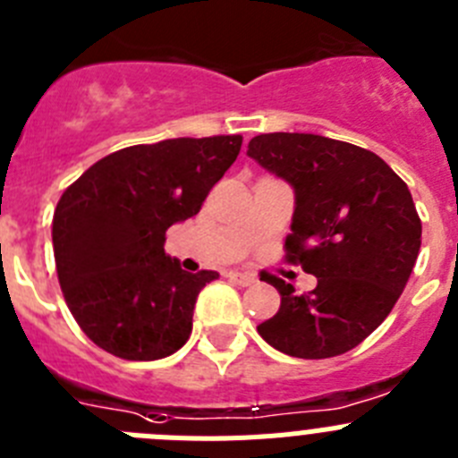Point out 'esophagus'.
<instances>
[{
  "label": "esophagus",
  "instance_id": "esophagus-1",
  "mask_svg": "<svg viewBox=\"0 0 458 458\" xmlns=\"http://www.w3.org/2000/svg\"><path fill=\"white\" fill-rule=\"evenodd\" d=\"M226 276H229V281L238 284V286H251V284H257V275H254V272L232 270Z\"/></svg>",
  "mask_w": 458,
  "mask_h": 458
}]
</instances>
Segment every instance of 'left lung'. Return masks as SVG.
Returning <instances> with one entry per match:
<instances>
[{
    "mask_svg": "<svg viewBox=\"0 0 458 458\" xmlns=\"http://www.w3.org/2000/svg\"><path fill=\"white\" fill-rule=\"evenodd\" d=\"M247 154L295 188L286 261L318 279L297 293L263 272L281 306L259 334L297 359L354 350L393 311L420 251L409 186L370 149L316 133H261Z\"/></svg>",
    "mask_w": 458,
    "mask_h": 458,
    "instance_id": "8db88e82",
    "label": "left lung"
}]
</instances>
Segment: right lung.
Listing matches in <instances>:
<instances>
[{"mask_svg": "<svg viewBox=\"0 0 458 458\" xmlns=\"http://www.w3.org/2000/svg\"><path fill=\"white\" fill-rule=\"evenodd\" d=\"M241 145L211 136L124 147L65 188L52 220L58 284L104 352L157 360L188 341L197 295L217 272L182 270L163 250L165 232L199 213Z\"/></svg>", "mask_w": 458, "mask_h": 458, "instance_id": "1", "label": "right lung"}]
</instances>
